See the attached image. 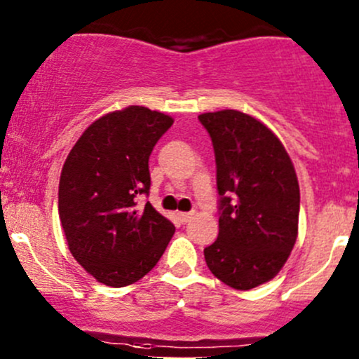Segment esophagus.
<instances>
[{
	"mask_svg": "<svg viewBox=\"0 0 359 359\" xmlns=\"http://www.w3.org/2000/svg\"><path fill=\"white\" fill-rule=\"evenodd\" d=\"M177 217H179L180 222H182V224H187V222H189L191 219H193V213H191V212H187V213L180 212V213H177Z\"/></svg>",
	"mask_w": 359,
	"mask_h": 359,
	"instance_id": "1",
	"label": "esophagus"
}]
</instances>
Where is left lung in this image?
<instances>
[{
  "instance_id": "1",
  "label": "left lung",
  "mask_w": 359,
  "mask_h": 359,
  "mask_svg": "<svg viewBox=\"0 0 359 359\" xmlns=\"http://www.w3.org/2000/svg\"><path fill=\"white\" fill-rule=\"evenodd\" d=\"M198 119L212 137L220 196L219 238L205 248L206 266L227 287L252 290L280 273L297 241L295 168L281 140L253 116L224 109Z\"/></svg>"
}]
</instances>
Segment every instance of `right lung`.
Masks as SVG:
<instances>
[{
	"label": "right lung",
	"mask_w": 359,
	"mask_h": 359,
	"mask_svg": "<svg viewBox=\"0 0 359 359\" xmlns=\"http://www.w3.org/2000/svg\"><path fill=\"white\" fill-rule=\"evenodd\" d=\"M173 119L142 106L100 116L62 166L59 217L72 257L107 287H126L161 259L175 227L149 201V156Z\"/></svg>",
	"instance_id": "right-lung-1"
}]
</instances>
